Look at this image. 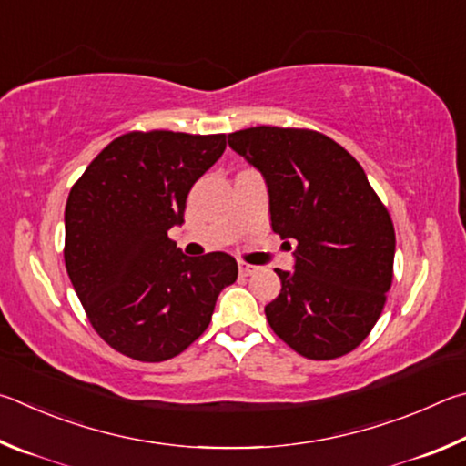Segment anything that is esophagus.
I'll list each match as a JSON object with an SVG mask.
<instances>
[{
  "instance_id": "esophagus-1",
  "label": "esophagus",
  "mask_w": 466,
  "mask_h": 466,
  "mask_svg": "<svg viewBox=\"0 0 466 466\" xmlns=\"http://www.w3.org/2000/svg\"><path fill=\"white\" fill-rule=\"evenodd\" d=\"M258 270L256 266H251V264H248V262H239V274L241 276H251Z\"/></svg>"
}]
</instances>
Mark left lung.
Returning <instances> with one entry per match:
<instances>
[{"label": "left lung", "instance_id": "left-lung-1", "mask_svg": "<svg viewBox=\"0 0 466 466\" xmlns=\"http://www.w3.org/2000/svg\"><path fill=\"white\" fill-rule=\"evenodd\" d=\"M228 147L262 171L274 233L297 241L295 270L266 319L309 360H333L369 338L393 282L395 227L364 169L311 128L254 127Z\"/></svg>", "mask_w": 466, "mask_h": 466}]
</instances>
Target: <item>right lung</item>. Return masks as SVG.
Returning <instances> with one entry per match:
<instances>
[{
  "label": "right lung",
  "mask_w": 466,
  "mask_h": 466,
  "mask_svg": "<svg viewBox=\"0 0 466 466\" xmlns=\"http://www.w3.org/2000/svg\"><path fill=\"white\" fill-rule=\"evenodd\" d=\"M225 147V135L130 130L71 187L65 268L97 336L133 360L182 354L208 328L218 292L238 280L228 254L186 258L167 238Z\"/></svg>",
  "instance_id": "obj_1"
}]
</instances>
